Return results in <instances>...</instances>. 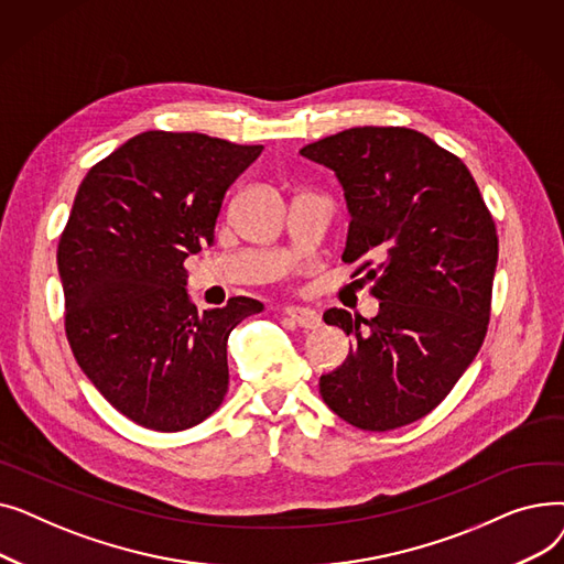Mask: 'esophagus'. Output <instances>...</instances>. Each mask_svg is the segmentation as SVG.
<instances>
[{
    "mask_svg": "<svg viewBox=\"0 0 564 564\" xmlns=\"http://www.w3.org/2000/svg\"><path fill=\"white\" fill-rule=\"evenodd\" d=\"M283 313H285L294 324H300V327H304V329H317L319 322H322L315 311L304 308V306H288V308H283Z\"/></svg>",
    "mask_w": 564,
    "mask_h": 564,
    "instance_id": "esophagus-1",
    "label": "esophagus"
}]
</instances>
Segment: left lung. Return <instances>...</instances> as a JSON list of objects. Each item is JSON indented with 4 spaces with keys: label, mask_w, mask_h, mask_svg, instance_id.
Returning <instances> with one entry per match:
<instances>
[{
    "label": "left lung",
    "mask_w": 564,
    "mask_h": 564,
    "mask_svg": "<svg viewBox=\"0 0 564 564\" xmlns=\"http://www.w3.org/2000/svg\"><path fill=\"white\" fill-rule=\"evenodd\" d=\"M329 166L351 215L343 260L372 281V319L329 308L354 338L319 377L349 425L387 432L441 404L476 359L491 315L498 235L466 164L409 128H349L300 151ZM364 281V279H361Z\"/></svg>",
    "instance_id": "left-lung-1"
}]
</instances>
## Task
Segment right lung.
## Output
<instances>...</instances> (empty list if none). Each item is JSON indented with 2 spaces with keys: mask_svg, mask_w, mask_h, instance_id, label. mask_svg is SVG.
<instances>
[{
  "mask_svg": "<svg viewBox=\"0 0 564 564\" xmlns=\"http://www.w3.org/2000/svg\"><path fill=\"white\" fill-rule=\"evenodd\" d=\"M262 153L198 132L151 130L88 169L56 264L66 336L84 375L123 416L183 432L228 391L226 343L258 300L198 313L185 258L215 242L228 187Z\"/></svg>",
  "mask_w": 564,
  "mask_h": 564,
  "instance_id": "obj_1",
  "label": "right lung"
}]
</instances>
